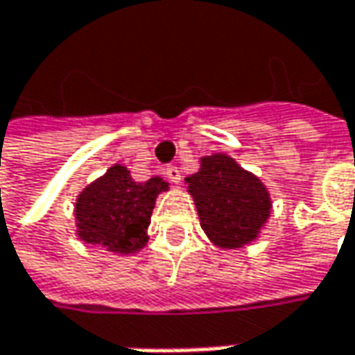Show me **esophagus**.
Returning <instances> with one entry per match:
<instances>
[{
  "label": "esophagus",
  "instance_id": "esophagus-1",
  "mask_svg": "<svg viewBox=\"0 0 355 355\" xmlns=\"http://www.w3.org/2000/svg\"><path fill=\"white\" fill-rule=\"evenodd\" d=\"M166 178H168L169 182L178 184V182L182 180V171L175 168V166H168V168H166Z\"/></svg>",
  "mask_w": 355,
  "mask_h": 355
}]
</instances>
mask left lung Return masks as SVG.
Returning <instances> with one entry per match:
<instances>
[{"instance_id":"obj_1","label":"left lung","mask_w":355,"mask_h":355,"mask_svg":"<svg viewBox=\"0 0 355 355\" xmlns=\"http://www.w3.org/2000/svg\"><path fill=\"white\" fill-rule=\"evenodd\" d=\"M186 182L204 232L220 248L234 250L254 241L270 218L266 186L230 155L202 157V169Z\"/></svg>"}]
</instances>
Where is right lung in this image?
Listing matches in <instances>:
<instances>
[{
  "label": "right lung",
  "mask_w": 355,
  "mask_h": 355,
  "mask_svg": "<svg viewBox=\"0 0 355 355\" xmlns=\"http://www.w3.org/2000/svg\"><path fill=\"white\" fill-rule=\"evenodd\" d=\"M162 178L133 182L128 168L116 164L78 198L76 218L83 241L107 248L116 254H133L146 245L155 198L166 191Z\"/></svg>",
  "instance_id": "obj_1"
}]
</instances>
